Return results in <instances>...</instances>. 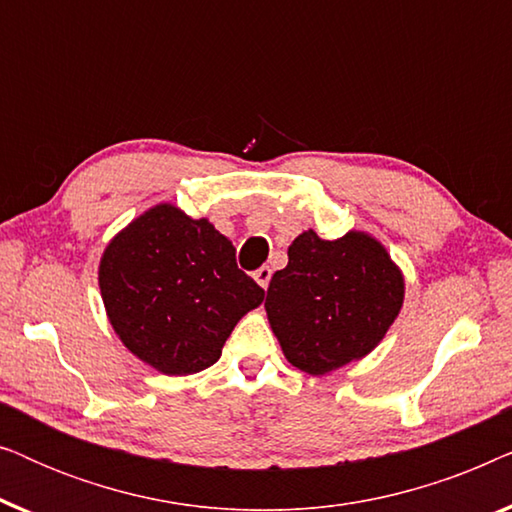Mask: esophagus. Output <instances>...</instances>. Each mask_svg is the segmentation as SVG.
Instances as JSON below:
<instances>
[{"mask_svg":"<svg viewBox=\"0 0 512 512\" xmlns=\"http://www.w3.org/2000/svg\"><path fill=\"white\" fill-rule=\"evenodd\" d=\"M270 277H272V270L268 268V265H263V268H258L256 272H254V279L258 284L263 286V289H268V284H270Z\"/></svg>","mask_w":512,"mask_h":512,"instance_id":"obj_1","label":"esophagus"}]
</instances>
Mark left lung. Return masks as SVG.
Here are the masks:
<instances>
[{"mask_svg":"<svg viewBox=\"0 0 512 512\" xmlns=\"http://www.w3.org/2000/svg\"><path fill=\"white\" fill-rule=\"evenodd\" d=\"M403 293L401 270L375 237L349 230L321 240L305 230L270 279L265 312L291 366L326 375L380 345Z\"/></svg>","mask_w":512,"mask_h":512,"instance_id":"1","label":"left lung"}]
</instances>
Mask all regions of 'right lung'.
Segmentation results:
<instances>
[{
    "label": "right lung",
    "mask_w": 512,
    "mask_h": 512,
    "mask_svg": "<svg viewBox=\"0 0 512 512\" xmlns=\"http://www.w3.org/2000/svg\"><path fill=\"white\" fill-rule=\"evenodd\" d=\"M100 291L123 345L165 375L214 366L237 321L265 298L237 268L233 242L170 202L109 242Z\"/></svg>",
    "instance_id": "1"
}]
</instances>
